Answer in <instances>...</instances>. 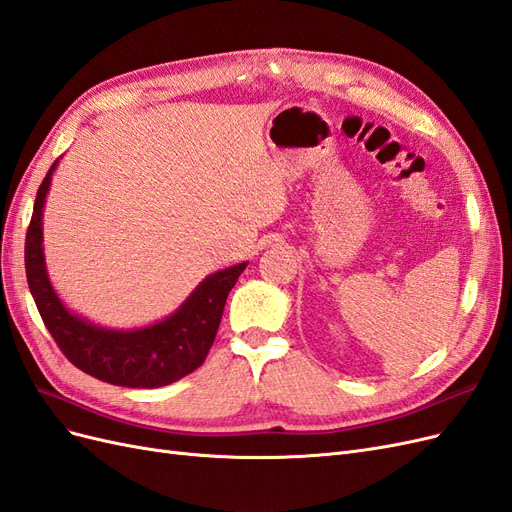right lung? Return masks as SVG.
<instances>
[{
    "label": "right lung",
    "mask_w": 512,
    "mask_h": 512,
    "mask_svg": "<svg viewBox=\"0 0 512 512\" xmlns=\"http://www.w3.org/2000/svg\"><path fill=\"white\" fill-rule=\"evenodd\" d=\"M57 162L40 183L34 215L25 237V273L44 327L66 359L102 382L130 389H158L205 363L218 333L228 292L237 284L247 262L215 271L196 286L173 316L134 331L102 329L72 314L59 301L42 252V209Z\"/></svg>",
    "instance_id": "obj_1"
}]
</instances>
